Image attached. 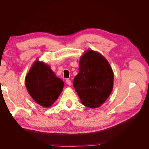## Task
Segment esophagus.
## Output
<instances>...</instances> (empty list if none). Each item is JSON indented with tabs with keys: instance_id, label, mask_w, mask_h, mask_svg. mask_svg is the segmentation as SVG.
<instances>
[{
	"instance_id": "obj_1",
	"label": "esophagus",
	"mask_w": 149,
	"mask_h": 149,
	"mask_svg": "<svg viewBox=\"0 0 149 149\" xmlns=\"http://www.w3.org/2000/svg\"><path fill=\"white\" fill-rule=\"evenodd\" d=\"M66 83L68 86H71V81L70 79H66Z\"/></svg>"
}]
</instances>
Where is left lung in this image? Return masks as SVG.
Returning <instances> with one entry per match:
<instances>
[{
    "label": "left lung",
    "instance_id": "obj_1",
    "mask_svg": "<svg viewBox=\"0 0 149 149\" xmlns=\"http://www.w3.org/2000/svg\"><path fill=\"white\" fill-rule=\"evenodd\" d=\"M113 83V71L104 56L91 49L86 51L73 82L83 104L92 109L101 106L110 96Z\"/></svg>",
    "mask_w": 149,
    "mask_h": 149
}]
</instances>
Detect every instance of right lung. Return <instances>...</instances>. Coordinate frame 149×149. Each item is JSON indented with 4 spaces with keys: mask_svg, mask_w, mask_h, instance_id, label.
<instances>
[{
    "mask_svg": "<svg viewBox=\"0 0 149 149\" xmlns=\"http://www.w3.org/2000/svg\"><path fill=\"white\" fill-rule=\"evenodd\" d=\"M25 86L36 103L43 107H49L60 95L64 83L48 65L36 60L26 76Z\"/></svg>",
    "mask_w": 149,
    "mask_h": 149,
    "instance_id": "1",
    "label": "right lung"
}]
</instances>
